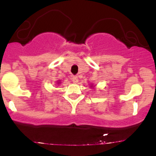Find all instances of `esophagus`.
I'll use <instances>...</instances> for the list:
<instances>
[{
    "label": "esophagus",
    "instance_id": "obj_1",
    "mask_svg": "<svg viewBox=\"0 0 156 156\" xmlns=\"http://www.w3.org/2000/svg\"><path fill=\"white\" fill-rule=\"evenodd\" d=\"M72 80L73 81V83H78V76H74L72 78Z\"/></svg>",
    "mask_w": 156,
    "mask_h": 156
}]
</instances>
